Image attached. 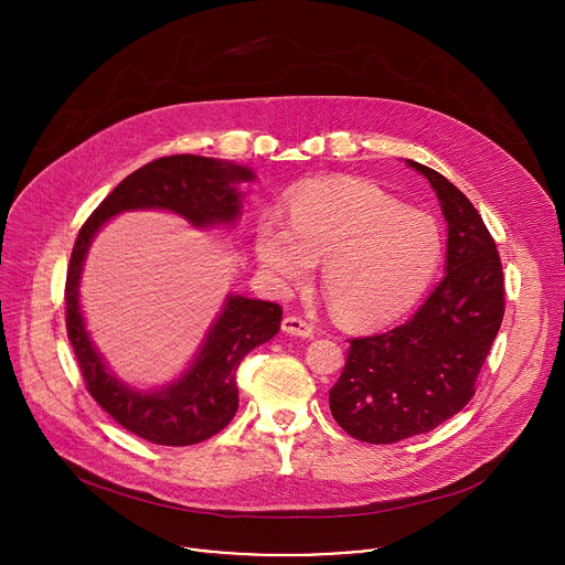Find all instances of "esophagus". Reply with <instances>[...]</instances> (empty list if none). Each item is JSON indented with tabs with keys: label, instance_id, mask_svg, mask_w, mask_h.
Instances as JSON below:
<instances>
[{
	"label": "esophagus",
	"instance_id": "1",
	"mask_svg": "<svg viewBox=\"0 0 565 565\" xmlns=\"http://www.w3.org/2000/svg\"><path fill=\"white\" fill-rule=\"evenodd\" d=\"M281 331H284V333H288V335H297V338H312V333H315V329L308 324L306 319L295 317V315L284 317V321H281Z\"/></svg>",
	"mask_w": 565,
	"mask_h": 565
}]
</instances>
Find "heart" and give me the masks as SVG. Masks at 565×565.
I'll list each match as a JSON object with an SVG mask.
<instances>
[{
  "label": "heart",
  "instance_id": "1",
  "mask_svg": "<svg viewBox=\"0 0 565 565\" xmlns=\"http://www.w3.org/2000/svg\"><path fill=\"white\" fill-rule=\"evenodd\" d=\"M288 223L264 214L255 253L279 288L306 284L321 262V292L349 327H384L427 290L443 255L436 221L360 179L312 181L286 199Z\"/></svg>",
  "mask_w": 565,
  "mask_h": 565
}]
</instances>
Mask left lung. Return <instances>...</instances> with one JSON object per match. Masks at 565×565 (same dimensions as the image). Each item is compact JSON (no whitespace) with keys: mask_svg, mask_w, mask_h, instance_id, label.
<instances>
[{"mask_svg":"<svg viewBox=\"0 0 565 565\" xmlns=\"http://www.w3.org/2000/svg\"><path fill=\"white\" fill-rule=\"evenodd\" d=\"M405 163L440 201L445 277L405 324L351 340L329 405L349 436L371 445L427 434L456 416L473 395L505 312L501 259L476 207L436 170Z\"/></svg>","mask_w":565,"mask_h":565,"instance_id":"8db88e82","label":"left lung"}]
</instances>
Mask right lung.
Listing matches in <instances>:
<instances>
[{"label": "right lung", "instance_id": "1", "mask_svg": "<svg viewBox=\"0 0 565 565\" xmlns=\"http://www.w3.org/2000/svg\"><path fill=\"white\" fill-rule=\"evenodd\" d=\"M250 168L221 158L163 156L129 174L79 227L66 273V335L79 371L98 405L127 431L153 443L185 447L218 434L236 414V369L253 349L279 333L281 306L227 295L218 317L181 377L160 388H138L116 377L89 338L79 279L96 234L118 214L166 210L199 230L232 227L244 210L241 183L255 181Z\"/></svg>", "mask_w": 565, "mask_h": 565}]
</instances>
